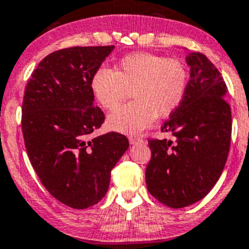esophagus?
I'll use <instances>...</instances> for the list:
<instances>
[{
  "mask_svg": "<svg viewBox=\"0 0 249 249\" xmlns=\"http://www.w3.org/2000/svg\"><path fill=\"white\" fill-rule=\"evenodd\" d=\"M129 143H131V144L143 143V139L139 138V137H129Z\"/></svg>",
  "mask_w": 249,
  "mask_h": 249,
  "instance_id": "1",
  "label": "esophagus"
}]
</instances>
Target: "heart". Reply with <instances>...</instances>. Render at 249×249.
Returning <instances> with one entry per match:
<instances>
[{
	"label": "heart",
	"mask_w": 249,
	"mask_h": 249,
	"mask_svg": "<svg viewBox=\"0 0 249 249\" xmlns=\"http://www.w3.org/2000/svg\"><path fill=\"white\" fill-rule=\"evenodd\" d=\"M186 85L183 63L148 52L126 56L113 72L101 68L91 79L94 95L107 110L117 108L131 90L133 101L107 118L111 129L123 133H137L155 116L170 115L181 103Z\"/></svg>",
	"instance_id": "obj_1"
}]
</instances>
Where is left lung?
I'll return each mask as SVG.
<instances>
[{
  "label": "left lung",
  "mask_w": 249,
  "mask_h": 249,
  "mask_svg": "<svg viewBox=\"0 0 249 249\" xmlns=\"http://www.w3.org/2000/svg\"><path fill=\"white\" fill-rule=\"evenodd\" d=\"M189 82L178 107L161 131L174 137L151 139L146 166L148 191L174 209L207 196L221 176L231 143V108L219 71L200 52H188Z\"/></svg>",
  "instance_id": "1"
}]
</instances>
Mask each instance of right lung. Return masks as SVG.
<instances>
[{"mask_svg": "<svg viewBox=\"0 0 249 249\" xmlns=\"http://www.w3.org/2000/svg\"><path fill=\"white\" fill-rule=\"evenodd\" d=\"M113 49L74 46L52 52L25 87L22 131L32 166L52 197L74 209L103 199L111 170L129 146L116 132L91 138L105 121L94 106L91 79Z\"/></svg>", "mask_w": 249, "mask_h": 249, "instance_id": "obj_1", "label": "right lung"}]
</instances>
